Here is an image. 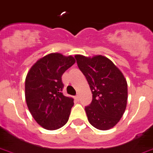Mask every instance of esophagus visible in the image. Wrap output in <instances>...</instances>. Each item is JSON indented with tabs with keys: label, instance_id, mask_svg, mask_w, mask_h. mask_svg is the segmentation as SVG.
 <instances>
[{
	"label": "esophagus",
	"instance_id": "obj_1",
	"mask_svg": "<svg viewBox=\"0 0 153 153\" xmlns=\"http://www.w3.org/2000/svg\"><path fill=\"white\" fill-rule=\"evenodd\" d=\"M74 98H75L77 100H79V94H77L76 96L74 97Z\"/></svg>",
	"mask_w": 153,
	"mask_h": 153
}]
</instances>
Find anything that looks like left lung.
Returning a JSON list of instances; mask_svg holds the SVG:
<instances>
[{
  "instance_id": "8db88e82",
  "label": "left lung",
  "mask_w": 153,
  "mask_h": 153,
  "mask_svg": "<svg viewBox=\"0 0 153 153\" xmlns=\"http://www.w3.org/2000/svg\"><path fill=\"white\" fill-rule=\"evenodd\" d=\"M74 57L93 94L91 104L85 107L89 123L98 130L112 128L126 110L127 83L123 74L103 56Z\"/></svg>"
}]
</instances>
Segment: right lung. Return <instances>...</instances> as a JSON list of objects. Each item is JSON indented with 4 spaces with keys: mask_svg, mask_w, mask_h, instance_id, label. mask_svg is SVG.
Wrapping results in <instances>:
<instances>
[{
    "mask_svg": "<svg viewBox=\"0 0 153 153\" xmlns=\"http://www.w3.org/2000/svg\"><path fill=\"white\" fill-rule=\"evenodd\" d=\"M75 63L73 56L51 53L36 62L27 73L25 97L35 121L46 130H57L68 121L74 99L62 93V75Z\"/></svg>",
    "mask_w": 153,
    "mask_h": 153,
    "instance_id": "right-lung-1",
    "label": "right lung"
}]
</instances>
